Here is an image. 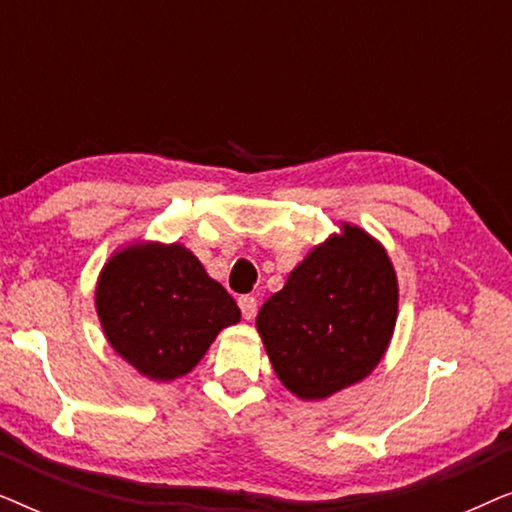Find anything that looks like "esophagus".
Listing matches in <instances>:
<instances>
[{
	"instance_id": "esophagus-1",
	"label": "esophagus",
	"mask_w": 512,
	"mask_h": 512,
	"mask_svg": "<svg viewBox=\"0 0 512 512\" xmlns=\"http://www.w3.org/2000/svg\"><path fill=\"white\" fill-rule=\"evenodd\" d=\"M237 303H240V310H242V317H244V319L251 321V319L256 317V307H258V303H256L254 296H242L240 300H237Z\"/></svg>"
}]
</instances>
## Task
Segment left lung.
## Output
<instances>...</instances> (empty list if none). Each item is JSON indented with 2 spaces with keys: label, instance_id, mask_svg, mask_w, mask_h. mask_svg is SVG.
<instances>
[{
  "label": "left lung",
  "instance_id": "obj_1",
  "mask_svg": "<svg viewBox=\"0 0 512 512\" xmlns=\"http://www.w3.org/2000/svg\"><path fill=\"white\" fill-rule=\"evenodd\" d=\"M396 319L398 277L387 249L342 221L263 303L256 331L279 382L303 401H324L373 373Z\"/></svg>",
  "mask_w": 512,
  "mask_h": 512
}]
</instances>
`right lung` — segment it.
I'll return each mask as SVG.
<instances>
[{"label":"right lung","mask_w":512,"mask_h":512,"mask_svg":"<svg viewBox=\"0 0 512 512\" xmlns=\"http://www.w3.org/2000/svg\"><path fill=\"white\" fill-rule=\"evenodd\" d=\"M95 310L111 349L139 375L172 382L198 366L240 307L184 244L137 240L97 277Z\"/></svg>","instance_id":"add662e5"}]
</instances>
